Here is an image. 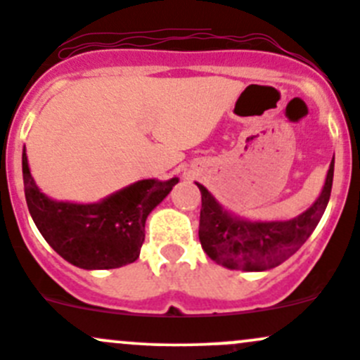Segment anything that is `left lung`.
Segmentation results:
<instances>
[{
  "mask_svg": "<svg viewBox=\"0 0 360 360\" xmlns=\"http://www.w3.org/2000/svg\"><path fill=\"white\" fill-rule=\"evenodd\" d=\"M335 157L319 198L289 221H249L230 212L197 183L202 193L200 237L207 256L228 270L264 271L278 266L307 242L321 221L333 188Z\"/></svg>",
  "mask_w": 360,
  "mask_h": 360,
  "instance_id": "8db88e82",
  "label": "left lung"
}]
</instances>
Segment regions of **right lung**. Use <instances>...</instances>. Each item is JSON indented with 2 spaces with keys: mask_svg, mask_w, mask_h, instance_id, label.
<instances>
[{
  "mask_svg": "<svg viewBox=\"0 0 360 360\" xmlns=\"http://www.w3.org/2000/svg\"><path fill=\"white\" fill-rule=\"evenodd\" d=\"M24 193L29 214L49 245L83 270H110L134 263L144 242L151 210L174 186L169 181L143 179L94 203L53 200L41 193L22 151Z\"/></svg>",
  "mask_w": 360,
  "mask_h": 360,
  "instance_id": "1",
  "label": "right lung"
}]
</instances>
